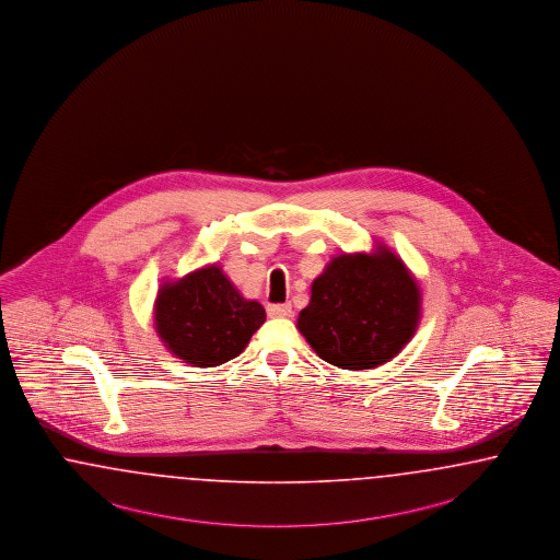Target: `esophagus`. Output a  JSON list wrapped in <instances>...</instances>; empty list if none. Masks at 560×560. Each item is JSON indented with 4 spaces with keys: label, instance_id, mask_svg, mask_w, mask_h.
<instances>
[{
    "label": "esophagus",
    "instance_id": "1",
    "mask_svg": "<svg viewBox=\"0 0 560 560\" xmlns=\"http://www.w3.org/2000/svg\"><path fill=\"white\" fill-rule=\"evenodd\" d=\"M267 314L271 318H289L293 314V310L289 304H269L267 305Z\"/></svg>",
    "mask_w": 560,
    "mask_h": 560
}]
</instances>
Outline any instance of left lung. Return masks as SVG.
<instances>
[{
  "mask_svg": "<svg viewBox=\"0 0 560 560\" xmlns=\"http://www.w3.org/2000/svg\"><path fill=\"white\" fill-rule=\"evenodd\" d=\"M421 293L386 248L340 255L312 283L298 328L320 359L342 370H370L396 355L419 323Z\"/></svg>",
  "mask_w": 560,
  "mask_h": 560,
  "instance_id": "left-lung-1",
  "label": "left lung"
}]
</instances>
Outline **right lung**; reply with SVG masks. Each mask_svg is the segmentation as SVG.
Wrapping results in <instances>:
<instances>
[{
	"label": "right lung",
	"instance_id": "obj_1",
	"mask_svg": "<svg viewBox=\"0 0 560 560\" xmlns=\"http://www.w3.org/2000/svg\"><path fill=\"white\" fill-rule=\"evenodd\" d=\"M265 318V307L244 300L218 267L164 285L155 300L158 335L174 355L197 368L240 355Z\"/></svg>",
	"mask_w": 560,
	"mask_h": 560
}]
</instances>
